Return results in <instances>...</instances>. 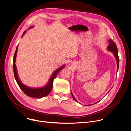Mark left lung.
Here are the masks:
<instances>
[{
  "instance_id": "left-lung-1",
  "label": "left lung",
  "mask_w": 131,
  "mask_h": 131,
  "mask_svg": "<svg viewBox=\"0 0 131 131\" xmlns=\"http://www.w3.org/2000/svg\"><path fill=\"white\" fill-rule=\"evenodd\" d=\"M109 45L108 47V50H109L110 51H112L113 52L114 54L115 55V56L116 57V60H117V72H118V68H119V57H118V49H117V46L115 44V43L114 42V41L113 40H112L111 39H110L109 40ZM72 97H73V98L74 99V100L76 101L77 102H78V101L76 100V99L75 98V97H74L73 94H72ZM99 102V101H98ZM96 102V103H97ZM95 103V104H96ZM86 106H89L90 105H85Z\"/></svg>"
}]
</instances>
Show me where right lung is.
I'll use <instances>...</instances> for the list:
<instances>
[{"label": "right lung", "instance_id": "obj_1", "mask_svg": "<svg viewBox=\"0 0 131 131\" xmlns=\"http://www.w3.org/2000/svg\"><path fill=\"white\" fill-rule=\"evenodd\" d=\"M25 33V31L24 32L23 35L22 37L23 36L24 34ZM17 51V46L16 47V51L14 55V58H13V71H14V77L16 80V81L17 83L18 84V86L20 88V89L22 90V91L27 96H29L30 97L32 98H43L45 97H46L47 95L49 94V93L51 92L52 89V85H53V82L54 79L56 78V75L58 73V72L63 69L64 68L65 65L61 67L58 68L57 70H56L53 74H52V77H51L49 82L47 84V85L45 86L44 88H30L29 87H27L24 84H23L21 82H20V80H19V78L18 77L17 71H16V67L15 64V59L16 57V54Z\"/></svg>", "mask_w": 131, "mask_h": 131}]
</instances>
